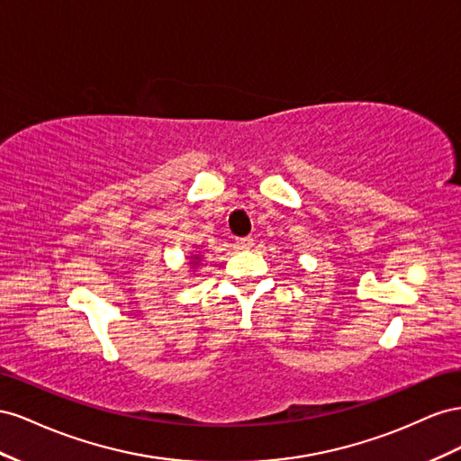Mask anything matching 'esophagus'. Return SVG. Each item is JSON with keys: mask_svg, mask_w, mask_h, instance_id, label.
Wrapping results in <instances>:
<instances>
[{"mask_svg": "<svg viewBox=\"0 0 461 461\" xmlns=\"http://www.w3.org/2000/svg\"><path fill=\"white\" fill-rule=\"evenodd\" d=\"M253 238H240L238 241H235V247L240 249V251H247V249L253 247Z\"/></svg>", "mask_w": 461, "mask_h": 461, "instance_id": "obj_1", "label": "esophagus"}]
</instances>
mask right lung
<instances>
[{
  "label": "right lung",
  "instance_id": "obj_1",
  "mask_svg": "<svg viewBox=\"0 0 461 461\" xmlns=\"http://www.w3.org/2000/svg\"><path fill=\"white\" fill-rule=\"evenodd\" d=\"M199 260H201V257H199V255H193V257H191V262H189V265H199Z\"/></svg>",
  "mask_w": 461,
  "mask_h": 461
}]
</instances>
